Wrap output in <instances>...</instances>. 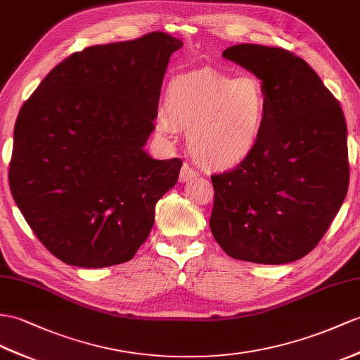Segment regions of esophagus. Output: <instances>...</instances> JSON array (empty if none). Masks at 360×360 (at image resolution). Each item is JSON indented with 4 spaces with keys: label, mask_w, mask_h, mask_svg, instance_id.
Returning a JSON list of instances; mask_svg holds the SVG:
<instances>
[{
    "label": "esophagus",
    "mask_w": 360,
    "mask_h": 360,
    "mask_svg": "<svg viewBox=\"0 0 360 360\" xmlns=\"http://www.w3.org/2000/svg\"><path fill=\"white\" fill-rule=\"evenodd\" d=\"M198 177V172L192 168V166H189L188 163H185L181 166V171H180V181L185 183V181H189V180H194Z\"/></svg>",
    "instance_id": "1"
}]
</instances>
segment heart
I'll list each match as a JSON object with an SVG mask.
<instances>
[{
    "mask_svg": "<svg viewBox=\"0 0 360 360\" xmlns=\"http://www.w3.org/2000/svg\"><path fill=\"white\" fill-rule=\"evenodd\" d=\"M166 112L155 131L166 139L188 131L191 154L201 165L227 169L255 150L269 120V98L257 77L198 70L174 77L166 90Z\"/></svg>",
    "mask_w": 360,
    "mask_h": 360,
    "instance_id": "1",
    "label": "heart"
}]
</instances>
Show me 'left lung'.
<instances>
[{
	"label": "left lung",
	"instance_id": "8db88e82",
	"mask_svg": "<svg viewBox=\"0 0 360 360\" xmlns=\"http://www.w3.org/2000/svg\"><path fill=\"white\" fill-rule=\"evenodd\" d=\"M223 56L261 79L269 120L246 160L210 177V231L235 259L285 264L318 246L344 203V111L316 72L288 50L238 44Z\"/></svg>",
	"mask_w": 360,
	"mask_h": 360
}]
</instances>
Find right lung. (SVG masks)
<instances>
[{"mask_svg":"<svg viewBox=\"0 0 360 360\" xmlns=\"http://www.w3.org/2000/svg\"><path fill=\"white\" fill-rule=\"evenodd\" d=\"M165 32L86 47L44 77L13 131L8 183L46 249L65 264L127 262L146 241L155 203L175 186L180 159L143 150L169 58Z\"/></svg>","mask_w":360,"mask_h":360,"instance_id":"obj_1","label":"right lung"}]
</instances>
